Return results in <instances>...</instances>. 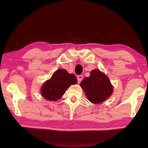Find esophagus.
Listing matches in <instances>:
<instances>
[{
	"mask_svg": "<svg viewBox=\"0 0 148 148\" xmlns=\"http://www.w3.org/2000/svg\"><path fill=\"white\" fill-rule=\"evenodd\" d=\"M77 82L79 83H80L81 81H82L83 79V75H79V76H77Z\"/></svg>",
	"mask_w": 148,
	"mask_h": 148,
	"instance_id": "obj_1",
	"label": "esophagus"
}]
</instances>
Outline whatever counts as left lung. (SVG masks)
Instances as JSON below:
<instances>
[{"instance_id": "obj_1", "label": "left lung", "mask_w": 148, "mask_h": 148, "mask_svg": "<svg viewBox=\"0 0 148 148\" xmlns=\"http://www.w3.org/2000/svg\"><path fill=\"white\" fill-rule=\"evenodd\" d=\"M88 99L93 103H100L112 95L113 86L105 74L98 69L90 72L80 83Z\"/></svg>"}]
</instances>
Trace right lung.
I'll list each match as a JSON object with an SVG mask.
<instances>
[{"mask_svg": "<svg viewBox=\"0 0 148 148\" xmlns=\"http://www.w3.org/2000/svg\"><path fill=\"white\" fill-rule=\"evenodd\" d=\"M77 81L74 74H69L65 69H58L42 84L41 95L49 101H55L61 99L68 88L71 84H76Z\"/></svg>", "mask_w": 148, "mask_h": 148, "instance_id": "right-lung-1", "label": "right lung"}]
</instances>
